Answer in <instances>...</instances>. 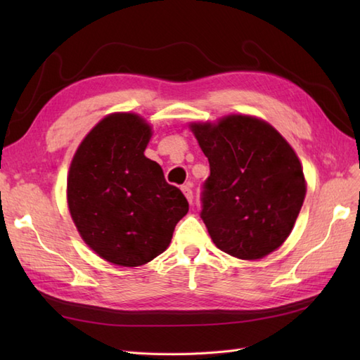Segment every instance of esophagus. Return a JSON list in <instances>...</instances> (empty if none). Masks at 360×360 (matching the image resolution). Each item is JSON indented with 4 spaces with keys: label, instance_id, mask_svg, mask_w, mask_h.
<instances>
[{
    "label": "esophagus",
    "instance_id": "34e87169",
    "mask_svg": "<svg viewBox=\"0 0 360 360\" xmlns=\"http://www.w3.org/2000/svg\"><path fill=\"white\" fill-rule=\"evenodd\" d=\"M181 190H182V193L186 195V198H187V201L192 204L193 202V190H192V182H187V184H184L181 187Z\"/></svg>",
    "mask_w": 360,
    "mask_h": 360
}]
</instances>
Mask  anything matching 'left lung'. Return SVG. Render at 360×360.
<instances>
[{
  "label": "left lung",
  "mask_w": 360,
  "mask_h": 360,
  "mask_svg": "<svg viewBox=\"0 0 360 360\" xmlns=\"http://www.w3.org/2000/svg\"><path fill=\"white\" fill-rule=\"evenodd\" d=\"M209 159L201 218L217 248L257 259L280 248L307 193L294 150L277 129L249 116L192 125Z\"/></svg>",
  "instance_id": "1"
}]
</instances>
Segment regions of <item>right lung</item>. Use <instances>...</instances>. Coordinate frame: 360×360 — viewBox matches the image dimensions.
I'll return each instance as SVG.
<instances>
[{
    "instance_id": "obj_1",
    "label": "right lung",
    "mask_w": 360,
    "mask_h": 360,
    "mask_svg": "<svg viewBox=\"0 0 360 360\" xmlns=\"http://www.w3.org/2000/svg\"><path fill=\"white\" fill-rule=\"evenodd\" d=\"M150 136L136 114H111L83 139L68 176V204L82 238L119 266H141L162 254L188 212L181 190L145 158Z\"/></svg>"
}]
</instances>
